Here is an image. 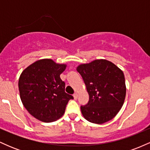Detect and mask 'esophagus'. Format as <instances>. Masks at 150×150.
<instances>
[{
  "label": "esophagus",
  "mask_w": 150,
  "mask_h": 150,
  "mask_svg": "<svg viewBox=\"0 0 150 150\" xmlns=\"http://www.w3.org/2000/svg\"><path fill=\"white\" fill-rule=\"evenodd\" d=\"M77 97H78V95H77V93H75V94H73V97H74V99H77Z\"/></svg>",
  "instance_id": "1"
}]
</instances>
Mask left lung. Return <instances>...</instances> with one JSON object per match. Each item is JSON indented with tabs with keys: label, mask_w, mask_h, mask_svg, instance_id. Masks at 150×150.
<instances>
[{
	"label": "left lung",
	"mask_w": 150,
	"mask_h": 150,
	"mask_svg": "<svg viewBox=\"0 0 150 150\" xmlns=\"http://www.w3.org/2000/svg\"><path fill=\"white\" fill-rule=\"evenodd\" d=\"M89 96L88 103L81 106L82 116L96 124H102L116 116L123 106L126 94L123 71L111 61L94 60L77 68Z\"/></svg>",
	"instance_id": "1"
}]
</instances>
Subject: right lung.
Wrapping results in <instances>:
<instances>
[{
    "label": "right lung",
    "mask_w": 150,
    "mask_h": 150,
    "mask_svg": "<svg viewBox=\"0 0 150 150\" xmlns=\"http://www.w3.org/2000/svg\"><path fill=\"white\" fill-rule=\"evenodd\" d=\"M67 65L51 59H41L29 65L19 78L20 99L26 109L37 119L45 123L63 116L72 95L65 92V82L60 75Z\"/></svg>",
    "instance_id": "right-lung-1"
}]
</instances>
